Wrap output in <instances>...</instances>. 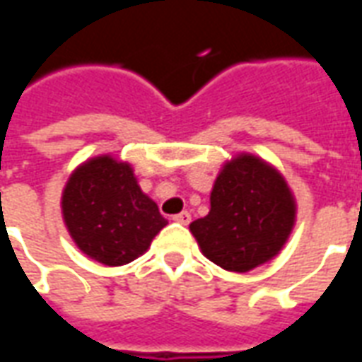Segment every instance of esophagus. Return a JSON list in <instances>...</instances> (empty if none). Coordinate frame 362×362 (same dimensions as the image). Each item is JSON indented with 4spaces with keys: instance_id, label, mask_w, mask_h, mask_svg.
I'll return each instance as SVG.
<instances>
[{
    "instance_id": "obj_1",
    "label": "esophagus",
    "mask_w": 362,
    "mask_h": 362,
    "mask_svg": "<svg viewBox=\"0 0 362 362\" xmlns=\"http://www.w3.org/2000/svg\"><path fill=\"white\" fill-rule=\"evenodd\" d=\"M176 223H180V225H189V221H192V215H189L188 211H182L178 213V215H174L173 217Z\"/></svg>"
}]
</instances>
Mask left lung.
<instances>
[{"instance_id": "left-lung-1", "label": "left lung", "mask_w": 362, "mask_h": 362, "mask_svg": "<svg viewBox=\"0 0 362 362\" xmlns=\"http://www.w3.org/2000/svg\"><path fill=\"white\" fill-rule=\"evenodd\" d=\"M209 202V213L189 230L205 258L227 272L246 273L273 259L295 227V196L285 178L250 153L225 163Z\"/></svg>"}]
</instances>
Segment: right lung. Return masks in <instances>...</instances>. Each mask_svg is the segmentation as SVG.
<instances>
[{"instance_id": "add662e5", "label": "right lung", "mask_w": 362, "mask_h": 362, "mask_svg": "<svg viewBox=\"0 0 362 362\" xmlns=\"http://www.w3.org/2000/svg\"><path fill=\"white\" fill-rule=\"evenodd\" d=\"M62 215L77 248L112 267L139 258L168 223L141 192L132 165L112 155L75 168L62 192Z\"/></svg>"}]
</instances>
